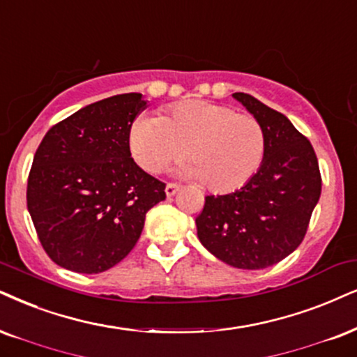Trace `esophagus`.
I'll return each instance as SVG.
<instances>
[{"label": "esophagus", "mask_w": 357, "mask_h": 357, "mask_svg": "<svg viewBox=\"0 0 357 357\" xmlns=\"http://www.w3.org/2000/svg\"><path fill=\"white\" fill-rule=\"evenodd\" d=\"M165 191H166V196H168V197H173L174 194L179 191V186H178V184H174V183H168V184H166Z\"/></svg>", "instance_id": "esophagus-1"}]
</instances>
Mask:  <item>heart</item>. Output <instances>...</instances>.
I'll list each match as a JSON object with an SVG mask.
<instances>
[{
	"label": "heart",
	"mask_w": 357,
	"mask_h": 357,
	"mask_svg": "<svg viewBox=\"0 0 357 357\" xmlns=\"http://www.w3.org/2000/svg\"><path fill=\"white\" fill-rule=\"evenodd\" d=\"M260 121L214 102L189 100L160 119L143 115L130 132V150L143 169L160 173L184 155L181 173L211 191L231 192L249 183L265 156Z\"/></svg>",
	"instance_id": "heart-1"
}]
</instances>
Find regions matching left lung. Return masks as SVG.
<instances>
[{
  "instance_id": "obj_1",
  "label": "left lung",
  "mask_w": 357,
  "mask_h": 357,
  "mask_svg": "<svg viewBox=\"0 0 357 357\" xmlns=\"http://www.w3.org/2000/svg\"><path fill=\"white\" fill-rule=\"evenodd\" d=\"M232 97L260 121L265 156L241 189L206 196L196 218L202 245L224 264L260 270L278 264L303 241L321 194L313 146L290 120L249 93Z\"/></svg>"
}]
</instances>
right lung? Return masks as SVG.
<instances>
[{"label":"right lung","instance_id":"right-lung-1","mask_svg":"<svg viewBox=\"0 0 357 357\" xmlns=\"http://www.w3.org/2000/svg\"><path fill=\"white\" fill-rule=\"evenodd\" d=\"M120 93L80 108L43 138L28 178V211L46 254L79 273H100L132 252L165 183L135 163L130 130L146 105Z\"/></svg>","mask_w":357,"mask_h":357}]
</instances>
